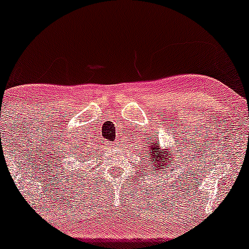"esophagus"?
<instances>
[{
	"label": "esophagus",
	"mask_w": 249,
	"mask_h": 249,
	"mask_svg": "<svg viewBox=\"0 0 249 249\" xmlns=\"http://www.w3.org/2000/svg\"><path fill=\"white\" fill-rule=\"evenodd\" d=\"M112 146H114V147H119V142L112 143Z\"/></svg>",
	"instance_id": "1"
}]
</instances>
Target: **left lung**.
Wrapping results in <instances>:
<instances>
[{"label": "left lung", "mask_w": 249, "mask_h": 249, "mask_svg": "<svg viewBox=\"0 0 249 249\" xmlns=\"http://www.w3.org/2000/svg\"><path fill=\"white\" fill-rule=\"evenodd\" d=\"M156 134H158V133H156ZM142 137H143V140L142 142V143H145L143 142H145V139L147 140L145 147H142L143 156H145L146 160H148L151 162V168H152V170L153 171L169 170L170 164L175 162V158H178V153H176L175 147L173 146L168 152H166V151L162 152L163 148H160V142L156 139V137H153V134L147 135V138H146L145 135H142ZM175 142L178 143V146H181V142H178V138H176ZM166 150H168V148H166ZM178 153H180V158H181L182 151H178ZM178 168H180V165H178ZM171 171H174V169H171L170 170V175H171ZM151 173H152V171H151Z\"/></svg>", "instance_id": "left-lung-1"}]
</instances>
